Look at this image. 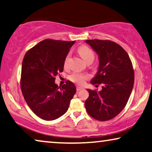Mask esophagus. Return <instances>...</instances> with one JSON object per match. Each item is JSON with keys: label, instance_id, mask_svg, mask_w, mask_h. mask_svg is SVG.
<instances>
[{"label": "esophagus", "instance_id": "1", "mask_svg": "<svg viewBox=\"0 0 152 152\" xmlns=\"http://www.w3.org/2000/svg\"><path fill=\"white\" fill-rule=\"evenodd\" d=\"M83 89H84L83 87H79V86H77V87H76V90H77V91H80V90H83Z\"/></svg>", "mask_w": 152, "mask_h": 152}]
</instances>
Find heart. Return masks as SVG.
<instances>
[{
    "label": "heart",
    "mask_w": 152,
    "mask_h": 152,
    "mask_svg": "<svg viewBox=\"0 0 152 152\" xmlns=\"http://www.w3.org/2000/svg\"><path fill=\"white\" fill-rule=\"evenodd\" d=\"M78 52L79 53H80V56H82V58L85 61L88 59H89V58H94V54L89 47L86 46H81L79 47ZM67 60H68V56H67L65 59V66L67 65ZM87 78L88 75L83 73H80V72H75V73L72 74V75L69 76V79L72 81V82L78 84V85H83Z\"/></svg>",
    "instance_id": "obj_1"
}]
</instances>
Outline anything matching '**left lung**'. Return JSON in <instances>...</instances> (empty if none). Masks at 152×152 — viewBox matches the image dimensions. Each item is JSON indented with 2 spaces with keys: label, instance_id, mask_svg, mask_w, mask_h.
Here are the masks:
<instances>
[{
  "label": "left lung",
  "instance_id": "obj_1",
  "mask_svg": "<svg viewBox=\"0 0 152 152\" xmlns=\"http://www.w3.org/2000/svg\"><path fill=\"white\" fill-rule=\"evenodd\" d=\"M85 42L98 54L99 60L98 71L90 83L102 85L98 92L87 89L89 96L85 108L93 118L108 121L124 109L130 98L134 82L132 62L125 50L111 41Z\"/></svg>",
  "mask_w": 152,
  "mask_h": 152
}]
</instances>
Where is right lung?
I'll return each instance as SVG.
<instances>
[{
  "label": "right lung",
  "mask_w": 152,
  "mask_h": 152,
  "mask_svg": "<svg viewBox=\"0 0 152 152\" xmlns=\"http://www.w3.org/2000/svg\"><path fill=\"white\" fill-rule=\"evenodd\" d=\"M75 42L44 39L24 55L21 90L29 108L41 119L52 121L64 115L76 94L71 81L61 87L54 82V77L63 71L65 58Z\"/></svg>",
  "instance_id": "right-lung-1"
}]
</instances>
